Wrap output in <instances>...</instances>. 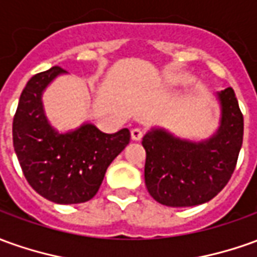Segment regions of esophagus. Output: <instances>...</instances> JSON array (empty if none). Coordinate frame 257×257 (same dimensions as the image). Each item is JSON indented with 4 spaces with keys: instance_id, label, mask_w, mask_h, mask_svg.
<instances>
[{
    "instance_id": "obj_1",
    "label": "esophagus",
    "mask_w": 257,
    "mask_h": 257,
    "mask_svg": "<svg viewBox=\"0 0 257 257\" xmlns=\"http://www.w3.org/2000/svg\"><path fill=\"white\" fill-rule=\"evenodd\" d=\"M143 136H144V133H143V130L141 128H133L132 130V139L134 140V141H140V140L143 139Z\"/></svg>"
}]
</instances>
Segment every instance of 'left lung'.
<instances>
[{
	"label": "left lung",
	"mask_w": 257,
	"mask_h": 257,
	"mask_svg": "<svg viewBox=\"0 0 257 257\" xmlns=\"http://www.w3.org/2000/svg\"><path fill=\"white\" fill-rule=\"evenodd\" d=\"M217 96L220 127L208 140L193 143L162 128L144 136L146 186L161 204L199 206L215 197L231 179L243 140V116L231 86Z\"/></svg>",
	"instance_id": "1"
}]
</instances>
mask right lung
Segmentation results:
<instances>
[{"label": "right lung", "mask_w": 257, "mask_h": 257, "mask_svg": "<svg viewBox=\"0 0 257 257\" xmlns=\"http://www.w3.org/2000/svg\"><path fill=\"white\" fill-rule=\"evenodd\" d=\"M61 67L39 72L28 81L12 123L18 161L28 183L44 199L57 204L91 200L102 185L106 169L130 143L128 128L106 134L85 123L60 134L44 114L42 93Z\"/></svg>", "instance_id": "add662e5"}]
</instances>
